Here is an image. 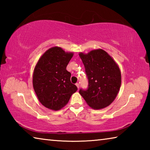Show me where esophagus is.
Masks as SVG:
<instances>
[{
  "label": "esophagus",
  "mask_w": 150,
  "mask_h": 150,
  "mask_svg": "<svg viewBox=\"0 0 150 150\" xmlns=\"http://www.w3.org/2000/svg\"><path fill=\"white\" fill-rule=\"evenodd\" d=\"M76 86H77V87L78 88H79V87H80V85H79V83H76Z\"/></svg>",
  "instance_id": "esophagus-1"
}]
</instances>
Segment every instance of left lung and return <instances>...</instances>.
I'll return each mask as SVG.
<instances>
[{
    "label": "left lung",
    "mask_w": 150,
    "mask_h": 150,
    "mask_svg": "<svg viewBox=\"0 0 150 150\" xmlns=\"http://www.w3.org/2000/svg\"><path fill=\"white\" fill-rule=\"evenodd\" d=\"M88 79L87 89L79 93L91 108L101 109L113 102L120 89L121 74L118 66L105 51L93 50L80 53Z\"/></svg>",
    "instance_id": "8db88e82"
}]
</instances>
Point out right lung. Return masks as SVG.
<instances>
[{
    "mask_svg": "<svg viewBox=\"0 0 150 150\" xmlns=\"http://www.w3.org/2000/svg\"><path fill=\"white\" fill-rule=\"evenodd\" d=\"M72 53L59 47H52L40 57L34 69L33 87L40 102L47 108L58 110L69 102L77 87L71 82L66 69Z\"/></svg>",
    "mask_w": 150,
    "mask_h": 150,
    "instance_id": "right-lung-1",
    "label": "right lung"
}]
</instances>
